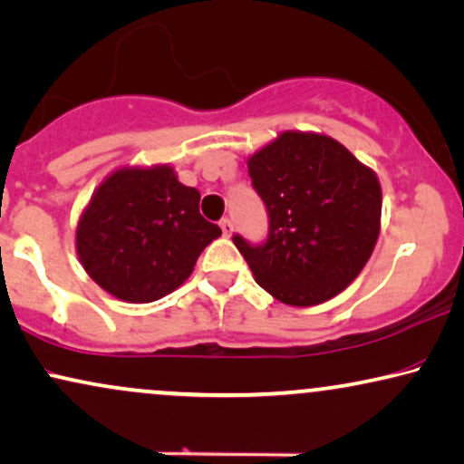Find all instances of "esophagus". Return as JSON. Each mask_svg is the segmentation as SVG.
<instances>
[{
	"label": "esophagus",
	"instance_id": "esophagus-1",
	"mask_svg": "<svg viewBox=\"0 0 464 464\" xmlns=\"http://www.w3.org/2000/svg\"><path fill=\"white\" fill-rule=\"evenodd\" d=\"M220 228H222V233H225L227 237H231V233H233V222L228 220V218H222V220H220Z\"/></svg>",
	"mask_w": 464,
	"mask_h": 464
}]
</instances>
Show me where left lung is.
Segmentation results:
<instances>
[{
  "mask_svg": "<svg viewBox=\"0 0 464 464\" xmlns=\"http://www.w3.org/2000/svg\"><path fill=\"white\" fill-rule=\"evenodd\" d=\"M269 212L263 246L236 236L261 285L289 306H316L353 283L381 231V184L336 139L285 130L248 158Z\"/></svg>",
  "mask_w": 464,
  "mask_h": 464,
  "instance_id": "left-lung-1",
  "label": "left lung"
}]
</instances>
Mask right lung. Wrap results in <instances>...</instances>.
Segmentation results:
<instances>
[{
    "label": "right lung",
    "mask_w": 464,
    "mask_h": 464,
    "mask_svg": "<svg viewBox=\"0 0 464 464\" xmlns=\"http://www.w3.org/2000/svg\"><path fill=\"white\" fill-rule=\"evenodd\" d=\"M198 201L171 164L115 169L76 222L81 266L117 300H160L188 280L205 246L222 236L198 214Z\"/></svg>",
    "instance_id": "obj_1"
}]
</instances>
